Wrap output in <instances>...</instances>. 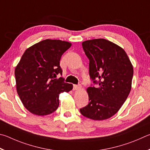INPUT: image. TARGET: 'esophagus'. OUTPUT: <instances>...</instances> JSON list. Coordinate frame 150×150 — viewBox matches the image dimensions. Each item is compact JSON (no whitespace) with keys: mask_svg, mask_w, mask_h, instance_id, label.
I'll use <instances>...</instances> for the list:
<instances>
[{"mask_svg":"<svg viewBox=\"0 0 150 150\" xmlns=\"http://www.w3.org/2000/svg\"><path fill=\"white\" fill-rule=\"evenodd\" d=\"M74 90H79L81 89V85H74Z\"/></svg>","mask_w":150,"mask_h":150,"instance_id":"esophagus-1","label":"esophagus"}]
</instances>
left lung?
Returning a JSON list of instances; mask_svg holds the SVG:
<instances>
[{
	"label": "left lung",
	"instance_id": "left-lung-1",
	"mask_svg": "<svg viewBox=\"0 0 150 150\" xmlns=\"http://www.w3.org/2000/svg\"><path fill=\"white\" fill-rule=\"evenodd\" d=\"M82 45L90 60V78L98 87L87 88L90 102L80 111L90 119L105 120L117 113L129 95L132 64L124 49L107 39H91Z\"/></svg>",
	"mask_w": 150,
	"mask_h": 150
}]
</instances>
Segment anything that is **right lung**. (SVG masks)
Returning a JSON list of instances; mask_svg holds the SVG:
<instances>
[{
	"mask_svg": "<svg viewBox=\"0 0 150 150\" xmlns=\"http://www.w3.org/2000/svg\"><path fill=\"white\" fill-rule=\"evenodd\" d=\"M71 45L68 41L45 39L23 54L15 68L16 90L23 106L32 114H51L59 105V94L72 90V84L57 78L62 73L60 58Z\"/></svg>",
	"mask_w": 150,
	"mask_h": 150,
	"instance_id": "right-lung-1",
	"label": "right lung"
}]
</instances>
